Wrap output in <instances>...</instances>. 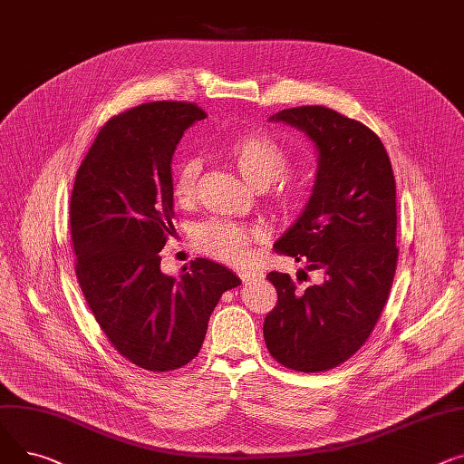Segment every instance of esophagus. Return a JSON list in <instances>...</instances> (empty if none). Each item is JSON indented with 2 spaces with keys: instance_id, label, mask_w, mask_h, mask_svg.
<instances>
[{
  "instance_id": "1",
  "label": "esophagus",
  "mask_w": 464,
  "mask_h": 464,
  "mask_svg": "<svg viewBox=\"0 0 464 464\" xmlns=\"http://www.w3.org/2000/svg\"><path fill=\"white\" fill-rule=\"evenodd\" d=\"M260 277H262V274H256V271H241V274H239V279L245 285L255 281V279H260Z\"/></svg>"
}]
</instances>
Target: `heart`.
Here are the masks:
<instances>
[{
    "label": "heart",
    "mask_w": 464,
    "mask_h": 464,
    "mask_svg": "<svg viewBox=\"0 0 464 464\" xmlns=\"http://www.w3.org/2000/svg\"><path fill=\"white\" fill-rule=\"evenodd\" d=\"M223 153L234 162L237 172L255 188L264 190L281 179L276 195L277 206L285 213L302 209L309 198V185L297 179H283L290 170V155L285 146L266 130H245L230 139ZM202 162L195 155L178 160L172 172V198L178 206H190L198 195ZM260 228L243 227L227 219H209L193 232L198 251L221 262L241 266L249 260L255 241H260Z\"/></svg>",
    "instance_id": "1"
}]
</instances>
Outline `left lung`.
Masks as SVG:
<instances>
[{
    "instance_id": "8db88e82",
    "label": "left lung",
    "mask_w": 464,
    "mask_h": 464,
    "mask_svg": "<svg viewBox=\"0 0 464 464\" xmlns=\"http://www.w3.org/2000/svg\"><path fill=\"white\" fill-rule=\"evenodd\" d=\"M271 120L305 130L318 150L311 200L276 251L325 277L302 292L288 274H267L277 304L264 341L281 365L322 372L365 344L388 302L399 258L395 178L382 140L358 120L316 104Z\"/></svg>"
}]
</instances>
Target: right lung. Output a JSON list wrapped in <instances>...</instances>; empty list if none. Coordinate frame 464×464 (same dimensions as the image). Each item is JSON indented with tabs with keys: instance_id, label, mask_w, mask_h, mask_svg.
<instances>
[{
	"instance_id": "add662e5",
	"label": "right lung",
	"mask_w": 464,
	"mask_h": 464,
	"mask_svg": "<svg viewBox=\"0 0 464 464\" xmlns=\"http://www.w3.org/2000/svg\"><path fill=\"white\" fill-rule=\"evenodd\" d=\"M195 102L155 101L108 120L76 172L69 221L74 271L111 344L136 367L167 372L193 360L223 292L241 281L206 258L179 279L160 271L172 234L174 150L204 120Z\"/></svg>"
}]
</instances>
